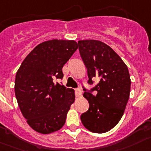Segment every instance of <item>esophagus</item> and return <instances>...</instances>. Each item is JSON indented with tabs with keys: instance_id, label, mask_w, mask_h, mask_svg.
<instances>
[{
	"instance_id": "34e87169",
	"label": "esophagus",
	"mask_w": 151,
	"mask_h": 151,
	"mask_svg": "<svg viewBox=\"0 0 151 151\" xmlns=\"http://www.w3.org/2000/svg\"><path fill=\"white\" fill-rule=\"evenodd\" d=\"M75 93H76V96H80L81 95V90L77 88V89L75 90Z\"/></svg>"
}]
</instances>
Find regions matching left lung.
I'll list each match as a JSON object with an SVG mask.
<instances>
[{
    "label": "left lung",
    "instance_id": "left-lung-1",
    "mask_svg": "<svg viewBox=\"0 0 151 151\" xmlns=\"http://www.w3.org/2000/svg\"><path fill=\"white\" fill-rule=\"evenodd\" d=\"M78 50L88 70L90 90L83 87L89 109L81 115L88 130L103 133L115 127L122 117L129 97L131 80L128 68L112 48L99 40H80ZM95 93L93 94L92 92Z\"/></svg>",
    "mask_w": 151,
    "mask_h": 151
}]
</instances>
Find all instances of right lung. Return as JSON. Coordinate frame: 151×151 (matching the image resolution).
I'll use <instances>...</instances> for the list:
<instances>
[{"label":"right lung","instance_id":"obj_1","mask_svg":"<svg viewBox=\"0 0 151 151\" xmlns=\"http://www.w3.org/2000/svg\"><path fill=\"white\" fill-rule=\"evenodd\" d=\"M77 48L74 40L45 41L29 53L16 73L18 105L29 126L40 133L59 130L66 122L75 93L55 80L63 78V65Z\"/></svg>","mask_w":151,"mask_h":151}]
</instances>
